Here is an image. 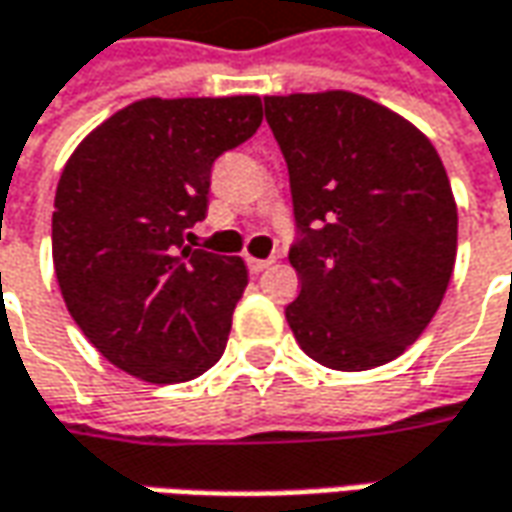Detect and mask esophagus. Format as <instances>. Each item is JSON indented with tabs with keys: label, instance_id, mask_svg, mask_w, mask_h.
<instances>
[{
	"label": "esophagus",
	"instance_id": "esophagus-1",
	"mask_svg": "<svg viewBox=\"0 0 512 512\" xmlns=\"http://www.w3.org/2000/svg\"><path fill=\"white\" fill-rule=\"evenodd\" d=\"M272 263H274L272 257H266V260H260V257H246V266H249V272H252V274L266 272V269H269Z\"/></svg>",
	"mask_w": 512,
	"mask_h": 512
}]
</instances>
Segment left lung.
I'll list each match as a JSON object with an SVG mask.
<instances>
[{"instance_id":"1","label":"left lung","mask_w":512,"mask_h":512,"mask_svg":"<svg viewBox=\"0 0 512 512\" xmlns=\"http://www.w3.org/2000/svg\"><path fill=\"white\" fill-rule=\"evenodd\" d=\"M294 206V340L326 368L368 371L416 343L456 260V203L433 144L368 98L266 96Z\"/></svg>"}]
</instances>
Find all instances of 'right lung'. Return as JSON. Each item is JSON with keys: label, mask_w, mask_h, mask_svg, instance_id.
<instances>
[{"label": "right lung", "mask_w": 512, "mask_h": 512, "mask_svg": "<svg viewBox=\"0 0 512 512\" xmlns=\"http://www.w3.org/2000/svg\"><path fill=\"white\" fill-rule=\"evenodd\" d=\"M257 96L144 98L70 155L56 189L53 266L84 337L155 385L221 360L249 283L240 257L189 246L212 164L257 133Z\"/></svg>", "instance_id": "1"}]
</instances>
